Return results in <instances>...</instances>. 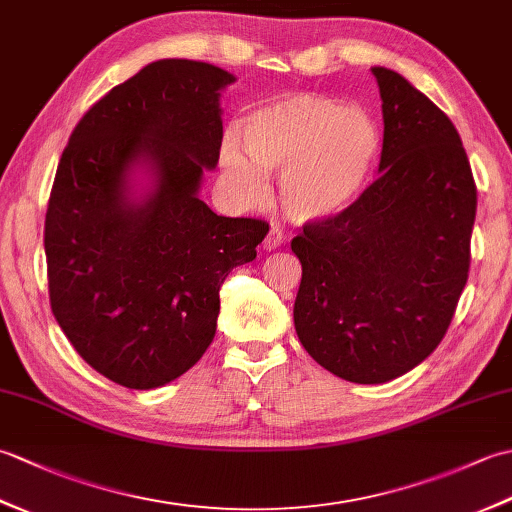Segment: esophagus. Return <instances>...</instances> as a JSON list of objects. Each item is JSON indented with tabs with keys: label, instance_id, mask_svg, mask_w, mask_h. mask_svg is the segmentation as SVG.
Listing matches in <instances>:
<instances>
[{
	"label": "esophagus",
	"instance_id": "esophagus-1",
	"mask_svg": "<svg viewBox=\"0 0 512 512\" xmlns=\"http://www.w3.org/2000/svg\"><path fill=\"white\" fill-rule=\"evenodd\" d=\"M281 244H284V235H281V231L277 226H270V231H268V235L264 237V250H275V248H279Z\"/></svg>",
	"mask_w": 512,
	"mask_h": 512
}]
</instances>
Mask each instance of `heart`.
<instances>
[{
  "mask_svg": "<svg viewBox=\"0 0 512 512\" xmlns=\"http://www.w3.org/2000/svg\"><path fill=\"white\" fill-rule=\"evenodd\" d=\"M239 132L249 156L224 140V176L255 204L266 198V173H281V209L299 224L332 220L350 209L380 156L374 118L319 94H288L255 107Z\"/></svg>",
  "mask_w": 512,
  "mask_h": 512,
  "instance_id": "obj_1",
  "label": "heart"
}]
</instances>
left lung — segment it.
<instances>
[{
  "mask_svg": "<svg viewBox=\"0 0 512 512\" xmlns=\"http://www.w3.org/2000/svg\"><path fill=\"white\" fill-rule=\"evenodd\" d=\"M383 101L378 178L350 209L292 239L295 330L321 367L378 385L447 334L469 279L477 191L449 116L405 76L372 68Z\"/></svg>",
  "mask_w": 512,
  "mask_h": 512,
  "instance_id": "left-lung-1",
  "label": "left lung"
}]
</instances>
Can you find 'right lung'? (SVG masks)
<instances>
[{"label": "right lung", "instance_id": "obj_1", "mask_svg": "<svg viewBox=\"0 0 512 512\" xmlns=\"http://www.w3.org/2000/svg\"><path fill=\"white\" fill-rule=\"evenodd\" d=\"M235 81L211 63L154 61L94 103L63 149L43 233L52 314L123 387H162L200 361L220 286L268 233L200 200Z\"/></svg>", "mask_w": 512, "mask_h": 512}]
</instances>
